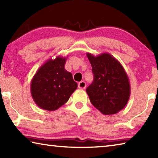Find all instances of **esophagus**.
I'll list each match as a JSON object with an SVG mask.
<instances>
[{
    "label": "esophagus",
    "mask_w": 158,
    "mask_h": 158,
    "mask_svg": "<svg viewBox=\"0 0 158 158\" xmlns=\"http://www.w3.org/2000/svg\"><path fill=\"white\" fill-rule=\"evenodd\" d=\"M85 86H86V84H85V83L84 81H80L78 84V88L79 89H84Z\"/></svg>",
    "instance_id": "1"
}]
</instances>
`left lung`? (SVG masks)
Here are the masks:
<instances>
[{
    "instance_id": "1",
    "label": "left lung",
    "mask_w": 158,
    "mask_h": 158,
    "mask_svg": "<svg viewBox=\"0 0 158 158\" xmlns=\"http://www.w3.org/2000/svg\"><path fill=\"white\" fill-rule=\"evenodd\" d=\"M94 79L86 89L90 102L102 114L111 115L122 110L130 96L128 77L121 63L108 53L95 56L86 53Z\"/></svg>"
}]
</instances>
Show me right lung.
<instances>
[{
	"instance_id": "add662e5",
	"label": "right lung",
	"mask_w": 158,
	"mask_h": 158,
	"mask_svg": "<svg viewBox=\"0 0 158 158\" xmlns=\"http://www.w3.org/2000/svg\"><path fill=\"white\" fill-rule=\"evenodd\" d=\"M67 58L58 56L47 60L31 80V92L40 108L55 111L68 101L77 89L72 74L65 69Z\"/></svg>"
}]
</instances>
